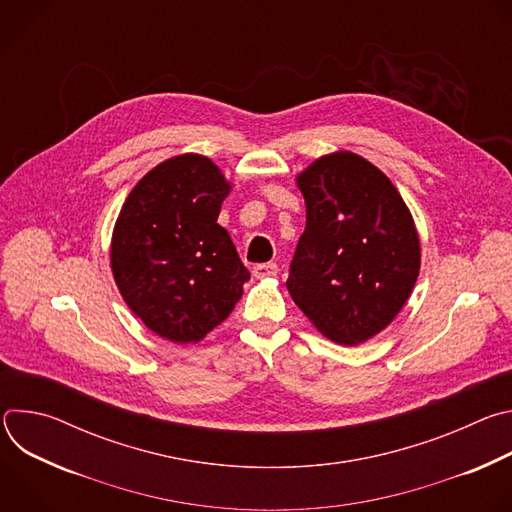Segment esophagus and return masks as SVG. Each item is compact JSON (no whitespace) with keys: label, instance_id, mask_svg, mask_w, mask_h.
<instances>
[{"label":"esophagus","instance_id":"esophagus-1","mask_svg":"<svg viewBox=\"0 0 512 512\" xmlns=\"http://www.w3.org/2000/svg\"><path fill=\"white\" fill-rule=\"evenodd\" d=\"M253 275L257 279H265V277H275L277 275V265L275 263H259L253 267Z\"/></svg>","mask_w":512,"mask_h":512}]
</instances>
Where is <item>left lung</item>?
I'll use <instances>...</instances> for the list:
<instances>
[{"instance_id": "left-lung-1", "label": "left lung", "mask_w": 512, "mask_h": 512, "mask_svg": "<svg viewBox=\"0 0 512 512\" xmlns=\"http://www.w3.org/2000/svg\"><path fill=\"white\" fill-rule=\"evenodd\" d=\"M306 231L287 289L338 344L369 340L405 306L419 273V239L401 194L371 162L340 152L300 174Z\"/></svg>"}]
</instances>
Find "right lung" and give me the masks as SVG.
<instances>
[{
	"label": "right lung",
	"instance_id": "right-lung-1",
	"mask_svg": "<svg viewBox=\"0 0 512 512\" xmlns=\"http://www.w3.org/2000/svg\"><path fill=\"white\" fill-rule=\"evenodd\" d=\"M229 190L208 158L184 154L145 174L119 212L115 283L133 314L162 338H204L243 296L249 269L216 225Z\"/></svg>",
	"mask_w": 512,
	"mask_h": 512
}]
</instances>
